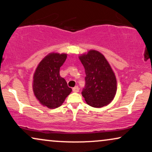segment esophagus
Wrapping results in <instances>:
<instances>
[{"mask_svg": "<svg viewBox=\"0 0 152 152\" xmlns=\"http://www.w3.org/2000/svg\"><path fill=\"white\" fill-rule=\"evenodd\" d=\"M80 91V88H79L78 86H75L74 88H72V91L75 93H77Z\"/></svg>", "mask_w": 152, "mask_h": 152, "instance_id": "esophagus-1", "label": "esophagus"}]
</instances>
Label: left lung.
<instances>
[{
	"label": "left lung",
	"mask_w": 152,
	"mask_h": 152,
	"mask_svg": "<svg viewBox=\"0 0 152 152\" xmlns=\"http://www.w3.org/2000/svg\"><path fill=\"white\" fill-rule=\"evenodd\" d=\"M79 58L86 72V84L82 92L85 101L95 108L108 105L117 91L115 75L109 62L102 54L94 50Z\"/></svg>",
	"instance_id": "obj_1"
}]
</instances>
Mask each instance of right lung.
Here are the masks:
<instances>
[{
    "label": "right lung",
    "mask_w": 152,
    "mask_h": 152,
    "mask_svg": "<svg viewBox=\"0 0 152 152\" xmlns=\"http://www.w3.org/2000/svg\"><path fill=\"white\" fill-rule=\"evenodd\" d=\"M66 57V54L50 53L35 70L32 83L34 94L41 104L49 109L60 107L72 91L59 75L60 67Z\"/></svg>",
    "instance_id": "1"
}]
</instances>
